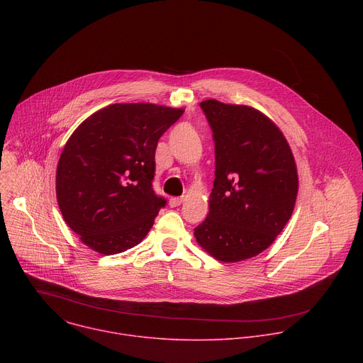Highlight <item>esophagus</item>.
<instances>
[{"mask_svg":"<svg viewBox=\"0 0 363 363\" xmlns=\"http://www.w3.org/2000/svg\"><path fill=\"white\" fill-rule=\"evenodd\" d=\"M182 202H184V196H174V198L169 199V205H171V206H178V205H181Z\"/></svg>","mask_w":363,"mask_h":363,"instance_id":"34e87169","label":"esophagus"}]
</instances>
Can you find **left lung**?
Returning a JSON list of instances; mask_svg holds the SVG:
<instances>
[{
	"label": "left lung",
	"instance_id": "obj_1",
	"mask_svg": "<svg viewBox=\"0 0 363 363\" xmlns=\"http://www.w3.org/2000/svg\"><path fill=\"white\" fill-rule=\"evenodd\" d=\"M199 106L213 130L216 179L198 244L225 263L264 251L291 217L298 179L291 149L262 112L218 100Z\"/></svg>",
	"mask_w": 363,
	"mask_h": 363
}]
</instances>
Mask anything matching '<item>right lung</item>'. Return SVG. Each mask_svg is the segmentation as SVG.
Returning <instances> with one entry per match:
<instances>
[{"instance_id": "right-lung-1", "label": "right lung", "mask_w": 363, "mask_h": 363, "mask_svg": "<svg viewBox=\"0 0 363 363\" xmlns=\"http://www.w3.org/2000/svg\"><path fill=\"white\" fill-rule=\"evenodd\" d=\"M182 109L115 103L87 118L67 140L56 192L67 225L100 254L138 245L167 199L155 194V150Z\"/></svg>"}]
</instances>
